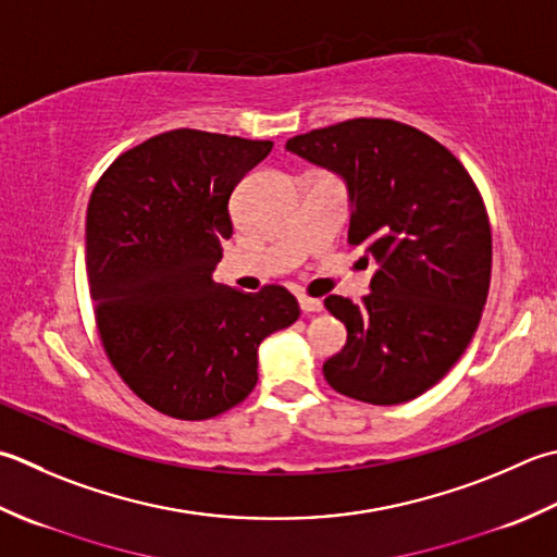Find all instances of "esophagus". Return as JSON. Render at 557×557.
Returning a JSON list of instances; mask_svg holds the SVG:
<instances>
[{"label": "esophagus", "mask_w": 557, "mask_h": 557, "mask_svg": "<svg viewBox=\"0 0 557 557\" xmlns=\"http://www.w3.org/2000/svg\"><path fill=\"white\" fill-rule=\"evenodd\" d=\"M299 304H301V311L307 313V315H313V313H321V311H323V301H321V299L299 297Z\"/></svg>", "instance_id": "obj_1"}]
</instances>
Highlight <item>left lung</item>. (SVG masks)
Segmentation results:
<instances>
[{"label": "left lung", "instance_id": "obj_1", "mask_svg": "<svg viewBox=\"0 0 557 557\" xmlns=\"http://www.w3.org/2000/svg\"><path fill=\"white\" fill-rule=\"evenodd\" d=\"M287 151L337 173L350 195L347 242L379 270L362 304L325 299L347 343L323 376L347 398L398 406L456 364L481 323L493 234L463 163L420 129L355 117L287 139Z\"/></svg>", "mask_w": 557, "mask_h": 557}]
</instances>
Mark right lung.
I'll use <instances>...</instances> for the list:
<instances>
[{
	"label": "right lung",
	"instance_id": "right-lung-1",
	"mask_svg": "<svg viewBox=\"0 0 557 557\" xmlns=\"http://www.w3.org/2000/svg\"><path fill=\"white\" fill-rule=\"evenodd\" d=\"M272 149L171 129L120 154L86 210V272L103 350L133 394L163 416L210 420L258 381V347L299 319L280 285L214 282L234 224L228 198Z\"/></svg>",
	"mask_w": 557,
	"mask_h": 557
}]
</instances>
